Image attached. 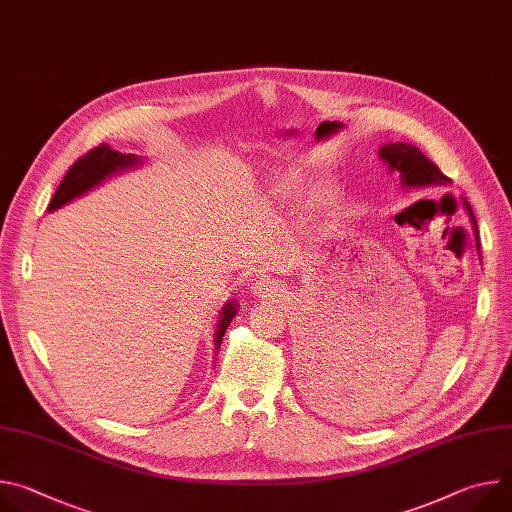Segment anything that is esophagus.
<instances>
[{
	"instance_id": "34e87169",
	"label": "esophagus",
	"mask_w": 512,
	"mask_h": 512,
	"mask_svg": "<svg viewBox=\"0 0 512 512\" xmlns=\"http://www.w3.org/2000/svg\"><path fill=\"white\" fill-rule=\"evenodd\" d=\"M257 287H259V294H267L271 285H269V281H261Z\"/></svg>"
}]
</instances>
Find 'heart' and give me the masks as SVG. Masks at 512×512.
Wrapping results in <instances>:
<instances>
[{
  "instance_id": "b5f03b06",
  "label": "heart",
  "mask_w": 512,
  "mask_h": 512,
  "mask_svg": "<svg viewBox=\"0 0 512 512\" xmlns=\"http://www.w3.org/2000/svg\"><path fill=\"white\" fill-rule=\"evenodd\" d=\"M328 194H330V188L326 186V184H322V186H318L316 188V192H314V202H324L326 198H328Z\"/></svg>"
}]
</instances>
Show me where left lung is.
Segmentation results:
<instances>
[{"label":"left lung","instance_id":"1","mask_svg":"<svg viewBox=\"0 0 512 512\" xmlns=\"http://www.w3.org/2000/svg\"><path fill=\"white\" fill-rule=\"evenodd\" d=\"M381 160L389 166V170L399 172L403 186L407 188H423V186H446L452 184V180L442 174V170L437 168L431 160H427L419 148L411 143H387L379 150ZM472 218V225H474V233L476 231V221H474V214L472 208L466 206ZM326 352H322V348L312 346V352L306 358V369H304V381L306 387L316 395L326 399V395H332L328 391L336 389V375L332 371H328V364L330 358H324Z\"/></svg>","mask_w":512,"mask_h":512}]
</instances>
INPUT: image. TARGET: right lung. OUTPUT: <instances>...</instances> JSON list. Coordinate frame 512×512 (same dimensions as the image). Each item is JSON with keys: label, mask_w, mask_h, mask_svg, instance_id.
<instances>
[{"label": "right lung", "mask_w": 512, "mask_h": 512, "mask_svg": "<svg viewBox=\"0 0 512 512\" xmlns=\"http://www.w3.org/2000/svg\"><path fill=\"white\" fill-rule=\"evenodd\" d=\"M139 158L133 154H121L117 150H111L107 143L97 145L89 154H85L83 158H79L75 164L68 168V172L64 174L62 182L58 184L48 210H56L62 204L70 202L72 198H77L81 194H85L87 190H91L93 186L101 184L107 176L131 168L133 164H137ZM237 314V306L233 302H229L223 312H221V320H218V330H216V346H221V340L225 336L227 326L231 324V320Z\"/></svg>", "instance_id": "right-lung-1"}]
</instances>
